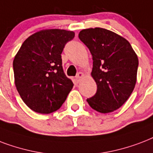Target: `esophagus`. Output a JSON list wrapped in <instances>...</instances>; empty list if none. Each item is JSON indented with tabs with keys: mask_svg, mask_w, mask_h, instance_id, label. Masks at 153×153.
Returning a JSON list of instances; mask_svg holds the SVG:
<instances>
[{
	"mask_svg": "<svg viewBox=\"0 0 153 153\" xmlns=\"http://www.w3.org/2000/svg\"><path fill=\"white\" fill-rule=\"evenodd\" d=\"M83 76H84V73H81V72H80V73H77V75L76 76V80H77V81H79V80H80V79L83 77Z\"/></svg>",
	"mask_w": 153,
	"mask_h": 153,
	"instance_id": "obj_1",
	"label": "esophagus"
}]
</instances>
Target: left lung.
Masks as SVG:
<instances>
[{"mask_svg":"<svg viewBox=\"0 0 153 153\" xmlns=\"http://www.w3.org/2000/svg\"><path fill=\"white\" fill-rule=\"evenodd\" d=\"M79 38L93 56L92 76L97 89L87 99L93 109L108 113L128 99L137 82L138 58L128 41L102 28L83 29Z\"/></svg>","mask_w":153,"mask_h":153,"instance_id":"left-lung-1","label":"left lung"}]
</instances>
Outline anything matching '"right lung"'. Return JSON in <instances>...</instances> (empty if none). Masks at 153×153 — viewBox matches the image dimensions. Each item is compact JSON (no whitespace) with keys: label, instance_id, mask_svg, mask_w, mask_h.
<instances>
[{"label":"right lung","instance_id":"right-lung-1","mask_svg":"<svg viewBox=\"0 0 153 153\" xmlns=\"http://www.w3.org/2000/svg\"><path fill=\"white\" fill-rule=\"evenodd\" d=\"M75 33L64 29L37 32L24 41L14 58L15 85L33 111L48 114L59 109L73 87L62 67L61 53Z\"/></svg>","mask_w":153,"mask_h":153}]
</instances>
